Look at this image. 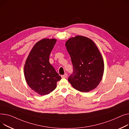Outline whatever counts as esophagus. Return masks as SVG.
<instances>
[{
    "label": "esophagus",
    "instance_id": "1",
    "mask_svg": "<svg viewBox=\"0 0 129 129\" xmlns=\"http://www.w3.org/2000/svg\"><path fill=\"white\" fill-rule=\"evenodd\" d=\"M61 77L62 78H66L68 77V75H67V73H65L64 75H62Z\"/></svg>",
    "mask_w": 129,
    "mask_h": 129
}]
</instances>
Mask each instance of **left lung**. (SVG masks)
<instances>
[{
  "instance_id": "1",
  "label": "left lung",
  "mask_w": 129,
  "mask_h": 129,
  "mask_svg": "<svg viewBox=\"0 0 129 129\" xmlns=\"http://www.w3.org/2000/svg\"><path fill=\"white\" fill-rule=\"evenodd\" d=\"M65 45L73 67V73L68 81L81 92L94 89L104 71V60L96 45L88 37L77 35L68 40Z\"/></svg>"
}]
</instances>
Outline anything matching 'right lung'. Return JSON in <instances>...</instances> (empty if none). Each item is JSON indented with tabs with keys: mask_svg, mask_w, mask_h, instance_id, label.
Listing matches in <instances>:
<instances>
[{
	"mask_svg": "<svg viewBox=\"0 0 129 129\" xmlns=\"http://www.w3.org/2000/svg\"><path fill=\"white\" fill-rule=\"evenodd\" d=\"M57 40L44 39L33 47L26 60L24 74L28 85L40 95L52 92L61 77L49 62V55Z\"/></svg>",
	"mask_w": 129,
	"mask_h": 129,
	"instance_id": "obj_1",
	"label": "right lung"
}]
</instances>
